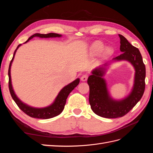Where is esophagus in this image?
I'll use <instances>...</instances> for the list:
<instances>
[{"mask_svg":"<svg viewBox=\"0 0 153 153\" xmlns=\"http://www.w3.org/2000/svg\"><path fill=\"white\" fill-rule=\"evenodd\" d=\"M87 78H88V75H86V74H84V75H83L81 77V80L82 82H85L87 80Z\"/></svg>","mask_w":153,"mask_h":153,"instance_id":"1","label":"esophagus"}]
</instances>
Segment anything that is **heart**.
I'll return each instance as SVG.
<instances>
[{
	"mask_svg": "<svg viewBox=\"0 0 153 153\" xmlns=\"http://www.w3.org/2000/svg\"><path fill=\"white\" fill-rule=\"evenodd\" d=\"M105 45L104 44L101 42L100 41H96L94 42L92 44L91 50L92 53L94 55H99L101 52H102V50L104 49ZM103 55L104 56H109L112 53V50L110 47L106 48L104 50Z\"/></svg>",
	"mask_w": 153,
	"mask_h": 153,
	"instance_id": "heart-1",
	"label": "heart"
}]
</instances>
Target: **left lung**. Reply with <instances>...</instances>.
Returning a JSON list of instances; mask_svg holds the SVG:
<instances>
[{
	"label": "left lung",
	"mask_w": 153,
	"mask_h": 153,
	"mask_svg": "<svg viewBox=\"0 0 153 153\" xmlns=\"http://www.w3.org/2000/svg\"><path fill=\"white\" fill-rule=\"evenodd\" d=\"M119 36L122 53L111 61H126L133 66L135 73L131 91L122 100H117L111 97L103 78L111 62L93 69L87 80L91 109L96 115L105 118L121 117L128 114L140 100L145 90L146 67L140 51L129 43L123 35L119 34Z\"/></svg>",
	"instance_id": "left-lung-1"
}]
</instances>
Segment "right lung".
<instances>
[{
	"mask_svg": "<svg viewBox=\"0 0 153 153\" xmlns=\"http://www.w3.org/2000/svg\"><path fill=\"white\" fill-rule=\"evenodd\" d=\"M34 37H38V38H61V37H62V35L56 34V33H49L47 34L36 33L31 36L24 43H27L30 39L34 38ZM21 45L22 44H20L17 47L16 49L15 50V52H14V54H13V59L10 64V66H9V70H8L9 89H10L11 97L13 98V100L15 101V102L18 105V107H19L25 114L28 115L29 116L31 117L47 119H50V118L57 116V115H59L63 111L68 95L78 85V84H79L80 78H78L73 82H71L70 84L64 86L62 89L60 91V92H59V94L57 96L56 98H55L53 102L48 106H46V107H43V108H36V107H33V106L27 105L26 103H24L23 101H22L19 98H18V96L15 94V92L14 91L13 88L12 82H11V68L12 65V62L13 61L14 58H15V55L16 54L17 50Z\"/></svg>",
	"mask_w": 153,
	"mask_h": 153,
	"instance_id": "obj_1",
	"label": "right lung"
}]
</instances>
